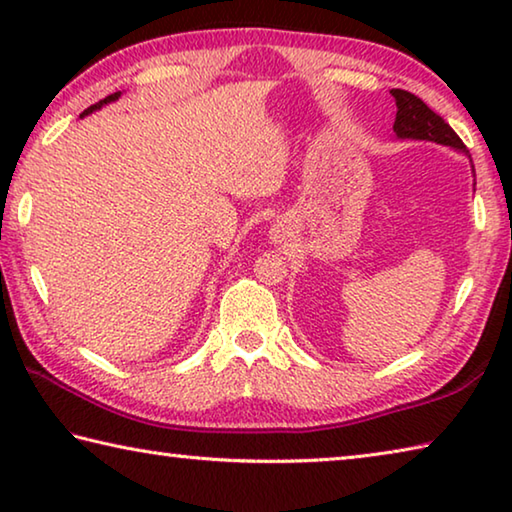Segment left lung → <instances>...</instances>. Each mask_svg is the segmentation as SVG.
<instances>
[{"instance_id":"1","label":"left lung","mask_w":512,"mask_h":512,"mask_svg":"<svg viewBox=\"0 0 512 512\" xmlns=\"http://www.w3.org/2000/svg\"><path fill=\"white\" fill-rule=\"evenodd\" d=\"M391 94L397 106L393 124L397 137H402V140H429L467 153L463 140L454 133V128L443 117L436 115L422 99L406 90H391Z\"/></svg>"}]
</instances>
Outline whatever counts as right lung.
I'll use <instances>...</instances> for the list:
<instances>
[{
	"instance_id": "1",
	"label": "right lung",
	"mask_w": 512,
	"mask_h": 512,
	"mask_svg": "<svg viewBox=\"0 0 512 512\" xmlns=\"http://www.w3.org/2000/svg\"><path fill=\"white\" fill-rule=\"evenodd\" d=\"M121 97V92H115V94H110V97H106V99H101L99 103H94V106H90L88 110H83V115L81 117H85V115H90V112H94V110H99L101 106H106V103H110V101H117Z\"/></svg>"
}]
</instances>
